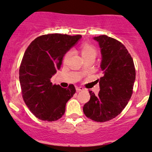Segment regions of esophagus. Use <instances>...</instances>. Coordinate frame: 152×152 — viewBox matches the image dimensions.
<instances>
[{"label": "esophagus", "instance_id": "esophagus-1", "mask_svg": "<svg viewBox=\"0 0 152 152\" xmlns=\"http://www.w3.org/2000/svg\"><path fill=\"white\" fill-rule=\"evenodd\" d=\"M76 91H83V89H84V88H83V87H81V86H77L76 88Z\"/></svg>", "mask_w": 152, "mask_h": 152}]
</instances>
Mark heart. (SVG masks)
Here are the masks:
<instances>
[{"mask_svg":"<svg viewBox=\"0 0 152 152\" xmlns=\"http://www.w3.org/2000/svg\"><path fill=\"white\" fill-rule=\"evenodd\" d=\"M81 53L82 57L84 60H86L88 58H95L96 56L97 51L93 46L88 44V43H84L81 46ZM71 55H72V51L68 52L65 56V60L66 61L70 58Z\"/></svg>","mask_w":152,"mask_h":152,"instance_id":"1","label":"heart"}]
</instances>
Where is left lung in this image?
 Here are the masks:
<instances>
[{
  "label": "left lung",
  "instance_id": "1",
  "mask_svg": "<svg viewBox=\"0 0 152 152\" xmlns=\"http://www.w3.org/2000/svg\"><path fill=\"white\" fill-rule=\"evenodd\" d=\"M102 53L103 77L96 96L89 91L90 100L83 111L88 118L105 122L117 116L126 107L133 92L136 71L133 59L121 42L106 35L94 37Z\"/></svg>",
  "mask_w": 152,
  "mask_h": 152
}]
</instances>
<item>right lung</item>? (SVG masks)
Listing matches in <instances>:
<instances>
[{"label":"right lung","instance_id":"add662e5","mask_svg":"<svg viewBox=\"0 0 152 152\" xmlns=\"http://www.w3.org/2000/svg\"><path fill=\"white\" fill-rule=\"evenodd\" d=\"M81 37V35H43L34 39L25 51L19 69L23 98L39 119L53 121L61 118L66 103L76 92L73 84L62 88L52 84L50 79L60 69L65 54Z\"/></svg>","mask_w":152,"mask_h":152}]
</instances>
